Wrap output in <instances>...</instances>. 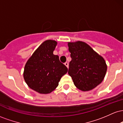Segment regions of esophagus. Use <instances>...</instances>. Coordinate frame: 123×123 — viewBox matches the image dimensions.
<instances>
[{
    "mask_svg": "<svg viewBox=\"0 0 123 123\" xmlns=\"http://www.w3.org/2000/svg\"><path fill=\"white\" fill-rule=\"evenodd\" d=\"M64 64H65V66H66V67H67V68H68V66H69V64H68V62H65V63H64Z\"/></svg>",
    "mask_w": 123,
    "mask_h": 123,
    "instance_id": "esophagus-1",
    "label": "esophagus"
}]
</instances>
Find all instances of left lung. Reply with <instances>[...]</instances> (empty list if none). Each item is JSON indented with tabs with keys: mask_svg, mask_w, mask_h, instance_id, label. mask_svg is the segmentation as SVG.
Returning a JSON list of instances; mask_svg holds the SVG:
<instances>
[{
	"mask_svg": "<svg viewBox=\"0 0 123 123\" xmlns=\"http://www.w3.org/2000/svg\"><path fill=\"white\" fill-rule=\"evenodd\" d=\"M71 61L68 73L74 86L83 91H88L101 84L107 71L104 58L85 42H68Z\"/></svg>",
	"mask_w": 123,
	"mask_h": 123,
	"instance_id": "1",
	"label": "left lung"
}]
</instances>
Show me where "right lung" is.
Wrapping results in <instances>:
<instances>
[{"instance_id": "obj_1", "label": "right lung", "mask_w": 123, "mask_h": 123, "mask_svg": "<svg viewBox=\"0 0 123 123\" xmlns=\"http://www.w3.org/2000/svg\"><path fill=\"white\" fill-rule=\"evenodd\" d=\"M57 45L55 40L43 42L28 59L23 76L28 87L39 94H47L58 86L62 76L68 72L67 67L59 57L53 54Z\"/></svg>"}]
</instances>
